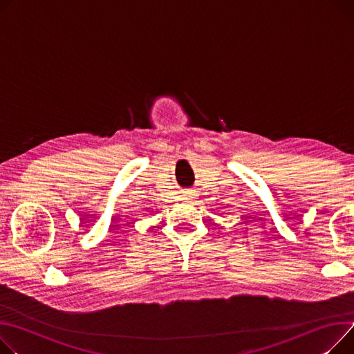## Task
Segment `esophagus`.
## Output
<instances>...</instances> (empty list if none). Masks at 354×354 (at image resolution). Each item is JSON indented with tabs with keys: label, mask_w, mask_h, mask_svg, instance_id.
Masks as SVG:
<instances>
[{
	"label": "esophagus",
	"mask_w": 354,
	"mask_h": 354,
	"mask_svg": "<svg viewBox=\"0 0 354 354\" xmlns=\"http://www.w3.org/2000/svg\"><path fill=\"white\" fill-rule=\"evenodd\" d=\"M196 198H198V194L195 191L187 189V191L182 192V199L186 201V202H194Z\"/></svg>",
	"instance_id": "1"
}]
</instances>
